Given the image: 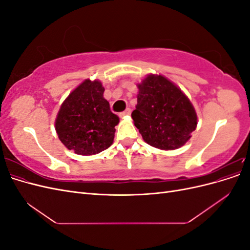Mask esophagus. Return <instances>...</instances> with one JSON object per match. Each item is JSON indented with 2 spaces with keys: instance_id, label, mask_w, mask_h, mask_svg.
Instances as JSON below:
<instances>
[{
  "instance_id": "esophagus-1",
  "label": "esophagus",
  "mask_w": 250,
  "mask_h": 250,
  "mask_svg": "<svg viewBox=\"0 0 250 250\" xmlns=\"http://www.w3.org/2000/svg\"><path fill=\"white\" fill-rule=\"evenodd\" d=\"M130 113H131V109L130 108H127L125 111H123V112H121L120 113V116L121 117H126V116H130Z\"/></svg>"
}]
</instances>
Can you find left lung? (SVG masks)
Instances as JSON below:
<instances>
[{"label": "left lung", "mask_w": 250, "mask_h": 250, "mask_svg": "<svg viewBox=\"0 0 250 250\" xmlns=\"http://www.w3.org/2000/svg\"><path fill=\"white\" fill-rule=\"evenodd\" d=\"M137 86L138 104L131 117L143 140L161 150L183 147L198 123L190 99L161 74L147 75Z\"/></svg>", "instance_id": "1"}]
</instances>
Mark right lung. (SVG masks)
<instances>
[{
  "instance_id": "right-lung-1",
  "label": "right lung",
  "mask_w": 250,
  "mask_h": 250,
  "mask_svg": "<svg viewBox=\"0 0 250 250\" xmlns=\"http://www.w3.org/2000/svg\"><path fill=\"white\" fill-rule=\"evenodd\" d=\"M100 80L85 79L65 98L55 120L58 139L79 155H94L111 146L119 117L103 97Z\"/></svg>"
}]
</instances>
